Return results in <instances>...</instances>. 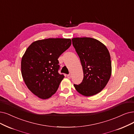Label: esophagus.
<instances>
[{
  "mask_svg": "<svg viewBox=\"0 0 134 134\" xmlns=\"http://www.w3.org/2000/svg\"><path fill=\"white\" fill-rule=\"evenodd\" d=\"M67 77L68 79H70L71 78V74H69L67 75Z\"/></svg>",
  "mask_w": 134,
  "mask_h": 134,
  "instance_id": "obj_1",
  "label": "esophagus"
}]
</instances>
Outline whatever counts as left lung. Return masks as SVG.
<instances>
[{
  "label": "left lung",
  "mask_w": 134,
  "mask_h": 134,
  "mask_svg": "<svg viewBox=\"0 0 134 134\" xmlns=\"http://www.w3.org/2000/svg\"><path fill=\"white\" fill-rule=\"evenodd\" d=\"M72 41L83 71L82 82L74 87L84 96H94L105 87L111 76L109 52L103 43L93 38L75 37Z\"/></svg>",
  "instance_id": "left-lung-1"
}]
</instances>
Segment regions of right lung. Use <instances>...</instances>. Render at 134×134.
<instances>
[{
  "label": "right lung",
  "mask_w": 134,
  "mask_h": 134,
  "mask_svg": "<svg viewBox=\"0 0 134 134\" xmlns=\"http://www.w3.org/2000/svg\"><path fill=\"white\" fill-rule=\"evenodd\" d=\"M71 44L70 38H52L36 41L22 57L21 74L26 86L41 99L50 98L64 78L58 73V59Z\"/></svg>",
  "instance_id": "right-lung-1"
}]
</instances>
